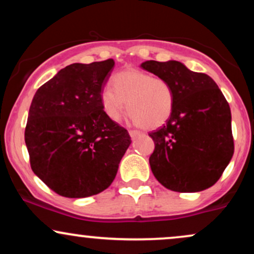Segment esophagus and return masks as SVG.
I'll return each instance as SVG.
<instances>
[{
	"mask_svg": "<svg viewBox=\"0 0 254 254\" xmlns=\"http://www.w3.org/2000/svg\"><path fill=\"white\" fill-rule=\"evenodd\" d=\"M129 133H130V137H131V138H132V139H135L136 137L141 136V132H139V131H136V130H130Z\"/></svg>",
	"mask_w": 254,
	"mask_h": 254,
	"instance_id": "obj_1",
	"label": "esophagus"
}]
</instances>
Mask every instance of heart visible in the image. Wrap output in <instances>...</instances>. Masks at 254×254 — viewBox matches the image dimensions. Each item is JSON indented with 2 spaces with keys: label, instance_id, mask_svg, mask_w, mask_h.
<instances>
[{
  "label": "heart",
  "instance_id": "1",
  "mask_svg": "<svg viewBox=\"0 0 254 254\" xmlns=\"http://www.w3.org/2000/svg\"><path fill=\"white\" fill-rule=\"evenodd\" d=\"M112 86L113 88L105 87L100 94L101 107L112 121L121 117L125 101L131 121L144 129H156L170 119L174 107V92L164 78L129 69L116 74Z\"/></svg>",
  "mask_w": 254,
  "mask_h": 254
}]
</instances>
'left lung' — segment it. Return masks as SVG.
<instances>
[{
  "mask_svg": "<svg viewBox=\"0 0 254 254\" xmlns=\"http://www.w3.org/2000/svg\"><path fill=\"white\" fill-rule=\"evenodd\" d=\"M144 70L164 78L174 92V107L164 127L153 131L151 172L168 190L198 192L222 176L234 154L232 113L215 81L178 61H147Z\"/></svg>",
  "mask_w": 254,
  "mask_h": 254,
  "instance_id": "left-lung-1",
  "label": "left lung"
}]
</instances>
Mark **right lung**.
<instances>
[{
    "label": "right lung",
    "instance_id": "add662e5",
    "mask_svg": "<svg viewBox=\"0 0 254 254\" xmlns=\"http://www.w3.org/2000/svg\"><path fill=\"white\" fill-rule=\"evenodd\" d=\"M113 66V60L70 64L32 100L25 130L32 171L60 196L83 198L106 190L131 143L129 132L101 107Z\"/></svg>",
    "mask_w": 254,
    "mask_h": 254
}]
</instances>
